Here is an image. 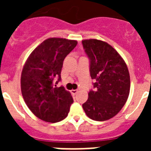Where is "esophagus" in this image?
<instances>
[{
    "instance_id": "esophagus-1",
    "label": "esophagus",
    "mask_w": 151,
    "mask_h": 151,
    "mask_svg": "<svg viewBox=\"0 0 151 151\" xmlns=\"http://www.w3.org/2000/svg\"><path fill=\"white\" fill-rule=\"evenodd\" d=\"M78 90H72L71 93H72V94H73V95H76V94L78 93Z\"/></svg>"
}]
</instances>
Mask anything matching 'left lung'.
<instances>
[{"label":"left lung","instance_id":"left-lung-1","mask_svg":"<svg viewBox=\"0 0 151 151\" xmlns=\"http://www.w3.org/2000/svg\"><path fill=\"white\" fill-rule=\"evenodd\" d=\"M84 50L90 60V75L95 91L91 90L82 104L86 115L95 121L115 116L125 105L130 91V76L118 52L105 41L83 40Z\"/></svg>","mask_w":151,"mask_h":151}]
</instances>
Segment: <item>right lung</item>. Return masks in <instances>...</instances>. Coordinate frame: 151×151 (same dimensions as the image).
Masks as SVG:
<instances>
[{
	"label": "right lung",
	"mask_w": 151,
	"mask_h": 151,
	"mask_svg": "<svg viewBox=\"0 0 151 151\" xmlns=\"http://www.w3.org/2000/svg\"><path fill=\"white\" fill-rule=\"evenodd\" d=\"M77 41L50 38L38 45L28 57L21 75V91L29 110L41 120L57 122L67 116L73 103L71 94L63 86L54 87L61 80L63 63L76 47Z\"/></svg>",
	"instance_id": "obj_1"
}]
</instances>
